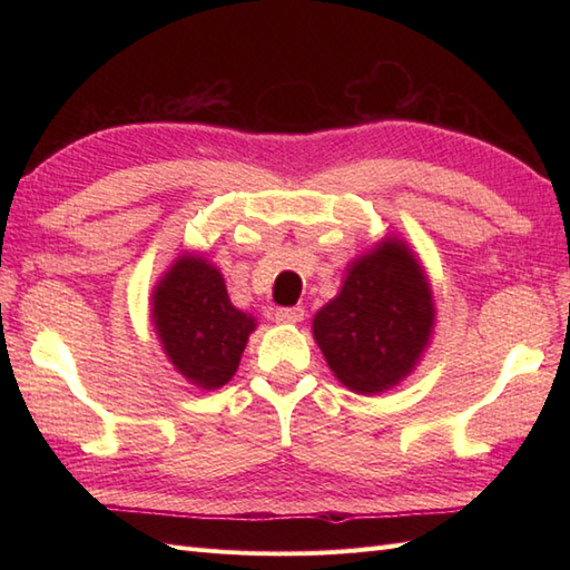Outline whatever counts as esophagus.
I'll use <instances>...</instances> for the list:
<instances>
[{
  "label": "esophagus",
  "instance_id": "obj_1",
  "mask_svg": "<svg viewBox=\"0 0 570 570\" xmlns=\"http://www.w3.org/2000/svg\"><path fill=\"white\" fill-rule=\"evenodd\" d=\"M306 316V311L301 306H292V308H276L274 311V321L276 323H301Z\"/></svg>",
  "mask_w": 570,
  "mask_h": 570
}]
</instances>
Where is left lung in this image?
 Returning a JSON list of instances; mask_svg holds the SVG:
<instances>
[{
	"instance_id": "1",
	"label": "left lung",
	"mask_w": 570,
	"mask_h": 570,
	"mask_svg": "<svg viewBox=\"0 0 570 570\" xmlns=\"http://www.w3.org/2000/svg\"><path fill=\"white\" fill-rule=\"evenodd\" d=\"M433 325L429 278L402 239L380 242L350 264L343 292L313 318L335 377L380 394L414 370Z\"/></svg>"
}]
</instances>
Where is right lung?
<instances>
[{
    "label": "right lung",
    "mask_w": 570,
    "mask_h": 570,
    "mask_svg": "<svg viewBox=\"0 0 570 570\" xmlns=\"http://www.w3.org/2000/svg\"><path fill=\"white\" fill-rule=\"evenodd\" d=\"M154 325L174 367L203 390L237 372L254 318L229 304L223 274L200 257L176 259L154 292Z\"/></svg>",
    "instance_id": "add662e5"
}]
</instances>
